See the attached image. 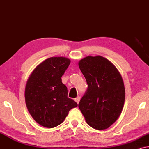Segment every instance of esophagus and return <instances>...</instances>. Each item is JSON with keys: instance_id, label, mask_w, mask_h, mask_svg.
<instances>
[{"instance_id": "34e87169", "label": "esophagus", "mask_w": 149, "mask_h": 149, "mask_svg": "<svg viewBox=\"0 0 149 149\" xmlns=\"http://www.w3.org/2000/svg\"><path fill=\"white\" fill-rule=\"evenodd\" d=\"M80 97H77L75 99V101H76V102L77 103V104H79V102H80Z\"/></svg>"}]
</instances>
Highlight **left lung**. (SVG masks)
I'll list each match as a JSON object with an SVG mask.
<instances>
[{"mask_svg":"<svg viewBox=\"0 0 149 149\" xmlns=\"http://www.w3.org/2000/svg\"><path fill=\"white\" fill-rule=\"evenodd\" d=\"M78 65L88 84L79 108L89 126L106 130L118 119L123 108L125 91L121 75L101 56L85 57Z\"/></svg>","mask_w":149,"mask_h":149,"instance_id":"8db88e82","label":"left lung"}]
</instances>
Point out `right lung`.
<instances>
[{"label":"right lung","mask_w":149,"mask_h":149,"mask_svg":"<svg viewBox=\"0 0 149 149\" xmlns=\"http://www.w3.org/2000/svg\"><path fill=\"white\" fill-rule=\"evenodd\" d=\"M71 61L65 57H51L36 67L28 79L25 102L37 123L53 128L62 123L77 103L67 97V88L61 77Z\"/></svg>","instance_id":"add662e5"}]
</instances>
